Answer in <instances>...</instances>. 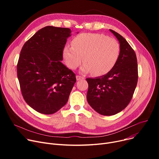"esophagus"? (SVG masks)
<instances>
[{
  "instance_id": "obj_1",
  "label": "esophagus",
  "mask_w": 159,
  "mask_h": 159,
  "mask_svg": "<svg viewBox=\"0 0 159 159\" xmlns=\"http://www.w3.org/2000/svg\"><path fill=\"white\" fill-rule=\"evenodd\" d=\"M76 79H77V80H80L82 79H84V77H82L81 76H79V75H77Z\"/></svg>"
}]
</instances>
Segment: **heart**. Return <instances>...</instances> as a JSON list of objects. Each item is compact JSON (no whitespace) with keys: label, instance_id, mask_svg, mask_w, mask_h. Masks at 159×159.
Listing matches in <instances>:
<instances>
[{"label":"heart","instance_id":"b5f03b06","mask_svg":"<svg viewBox=\"0 0 159 159\" xmlns=\"http://www.w3.org/2000/svg\"><path fill=\"white\" fill-rule=\"evenodd\" d=\"M117 40L100 33H84L75 37L71 46H66L63 57L70 68L75 70L84 62L80 68L82 73L93 72L100 76L109 72L120 55Z\"/></svg>","mask_w":159,"mask_h":159}]
</instances>
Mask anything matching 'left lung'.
I'll use <instances>...</instances> for the list:
<instances>
[{"instance_id":"left-lung-1","label":"left lung","mask_w":159,"mask_h":159,"mask_svg":"<svg viewBox=\"0 0 159 159\" xmlns=\"http://www.w3.org/2000/svg\"><path fill=\"white\" fill-rule=\"evenodd\" d=\"M110 31L120 44V55L107 74L88 78L87 101L99 114L110 116L122 111L131 101L138 81V65L134 50L122 36Z\"/></svg>"}]
</instances>
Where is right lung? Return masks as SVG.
I'll use <instances>...</instances> for the list:
<instances>
[{
    "label": "right lung",
    "mask_w": 159,
    "mask_h": 159,
    "mask_svg": "<svg viewBox=\"0 0 159 159\" xmlns=\"http://www.w3.org/2000/svg\"><path fill=\"white\" fill-rule=\"evenodd\" d=\"M71 32L69 28L46 26L21 49L16 69L22 95L39 113L49 115L59 110L76 82L75 74L61 62Z\"/></svg>",
    "instance_id": "obj_1"
}]
</instances>
